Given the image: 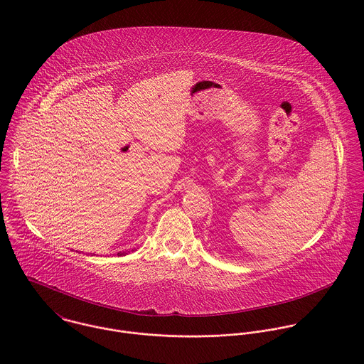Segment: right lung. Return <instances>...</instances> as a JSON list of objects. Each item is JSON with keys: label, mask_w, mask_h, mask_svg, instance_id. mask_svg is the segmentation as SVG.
<instances>
[{"label": "right lung", "mask_w": 364, "mask_h": 364, "mask_svg": "<svg viewBox=\"0 0 364 364\" xmlns=\"http://www.w3.org/2000/svg\"><path fill=\"white\" fill-rule=\"evenodd\" d=\"M132 251H133V250H132ZM117 255H119V257H122V255H126V252H119Z\"/></svg>", "instance_id": "1"}]
</instances>
